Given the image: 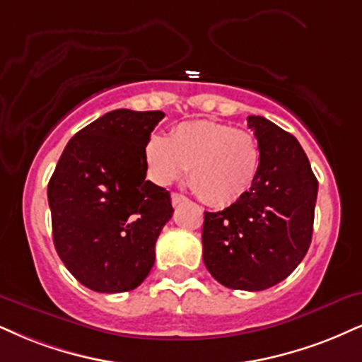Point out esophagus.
I'll return each mask as SVG.
<instances>
[{"instance_id":"esophagus-1","label":"esophagus","mask_w":362,"mask_h":362,"mask_svg":"<svg viewBox=\"0 0 362 362\" xmlns=\"http://www.w3.org/2000/svg\"><path fill=\"white\" fill-rule=\"evenodd\" d=\"M171 202H173V206H177V204L188 202V198H186V196L180 194V193H173L171 194Z\"/></svg>"}]
</instances>
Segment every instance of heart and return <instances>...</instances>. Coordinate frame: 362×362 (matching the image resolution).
I'll list each match as a JSON object with an SVG mask.
<instances>
[{
	"mask_svg": "<svg viewBox=\"0 0 362 362\" xmlns=\"http://www.w3.org/2000/svg\"><path fill=\"white\" fill-rule=\"evenodd\" d=\"M147 173L160 186L180 180L188 170L194 193L211 206H230L252 189L260 171L262 151L250 131L213 120L181 122L168 139L146 142Z\"/></svg>",
	"mask_w": 362,
	"mask_h": 362,
	"instance_id": "1",
	"label": "heart"
}]
</instances>
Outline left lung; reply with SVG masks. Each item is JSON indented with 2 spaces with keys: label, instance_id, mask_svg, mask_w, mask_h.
Returning <instances> with one entry per match:
<instances>
[{
  "label": "left lung",
  "instance_id": "1",
  "mask_svg": "<svg viewBox=\"0 0 362 362\" xmlns=\"http://www.w3.org/2000/svg\"><path fill=\"white\" fill-rule=\"evenodd\" d=\"M247 120L260 144V171L242 199L204 211L203 262L225 287L258 292L287 279L305 257L319 182L292 134L262 115Z\"/></svg>",
  "mask_w": 362,
  "mask_h": 362
}]
</instances>
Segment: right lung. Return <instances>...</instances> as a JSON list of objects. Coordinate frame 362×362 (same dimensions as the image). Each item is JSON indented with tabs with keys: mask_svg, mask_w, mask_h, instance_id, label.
I'll list each match as a JSON object with an SVG mask.
<instances>
[{
	"mask_svg": "<svg viewBox=\"0 0 362 362\" xmlns=\"http://www.w3.org/2000/svg\"><path fill=\"white\" fill-rule=\"evenodd\" d=\"M164 112H107L65 146L48 182L53 243L80 284L102 293L132 290L154 265L171 220V196L146 180V142Z\"/></svg>",
	"mask_w": 362,
	"mask_h": 362,
	"instance_id": "add662e5",
	"label": "right lung"
}]
</instances>
